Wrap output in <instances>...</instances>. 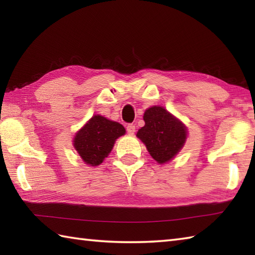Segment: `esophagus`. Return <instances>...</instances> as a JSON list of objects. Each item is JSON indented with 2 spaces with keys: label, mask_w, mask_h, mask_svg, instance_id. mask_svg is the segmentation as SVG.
<instances>
[{
  "label": "esophagus",
  "mask_w": 255,
  "mask_h": 255,
  "mask_svg": "<svg viewBox=\"0 0 255 255\" xmlns=\"http://www.w3.org/2000/svg\"><path fill=\"white\" fill-rule=\"evenodd\" d=\"M134 131H136V127H134V125H132V124L128 125V126H127V132L132 136V134L134 133Z\"/></svg>",
  "instance_id": "obj_1"
}]
</instances>
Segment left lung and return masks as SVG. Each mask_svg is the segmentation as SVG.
<instances>
[{
  "label": "left lung",
  "instance_id": "8db88e82",
  "mask_svg": "<svg viewBox=\"0 0 255 255\" xmlns=\"http://www.w3.org/2000/svg\"><path fill=\"white\" fill-rule=\"evenodd\" d=\"M144 126L136 136L159 164L175 158L185 144L187 127L162 106H151L143 114Z\"/></svg>",
  "mask_w": 255,
  "mask_h": 255
}]
</instances>
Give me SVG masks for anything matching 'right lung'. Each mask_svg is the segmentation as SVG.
I'll use <instances>...</instances> for the list:
<instances>
[{
  "instance_id": "obj_1",
  "label": "right lung",
  "mask_w": 255,
  "mask_h": 255,
  "mask_svg": "<svg viewBox=\"0 0 255 255\" xmlns=\"http://www.w3.org/2000/svg\"><path fill=\"white\" fill-rule=\"evenodd\" d=\"M125 133L122 124L94 115L75 133L73 147L85 164L97 166L111 153L116 139Z\"/></svg>"
}]
</instances>
